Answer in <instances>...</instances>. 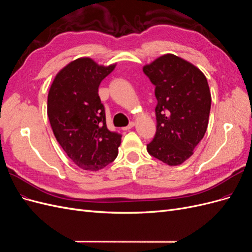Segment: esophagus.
Segmentation results:
<instances>
[{"instance_id": "obj_1", "label": "esophagus", "mask_w": 252, "mask_h": 252, "mask_svg": "<svg viewBox=\"0 0 252 252\" xmlns=\"http://www.w3.org/2000/svg\"><path fill=\"white\" fill-rule=\"evenodd\" d=\"M134 126H135V123H133V121H132V123H129V124H128V126H125V127H123V129H124V131H127V129H131Z\"/></svg>"}]
</instances>
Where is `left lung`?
I'll use <instances>...</instances> for the list:
<instances>
[{"label": "left lung", "mask_w": 252, "mask_h": 252, "mask_svg": "<svg viewBox=\"0 0 252 252\" xmlns=\"http://www.w3.org/2000/svg\"><path fill=\"white\" fill-rule=\"evenodd\" d=\"M155 86L157 131L148 144L150 155L167 165L182 164L203 139L212 95L202 71L174 54H164L143 67Z\"/></svg>", "instance_id": "obj_1"}]
</instances>
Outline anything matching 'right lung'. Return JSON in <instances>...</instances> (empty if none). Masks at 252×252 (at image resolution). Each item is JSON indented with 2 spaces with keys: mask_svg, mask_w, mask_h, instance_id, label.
<instances>
[{
  "mask_svg": "<svg viewBox=\"0 0 252 252\" xmlns=\"http://www.w3.org/2000/svg\"><path fill=\"white\" fill-rule=\"evenodd\" d=\"M115 67L101 66L90 58L77 59L56 74L48 93L47 114L56 140L86 170L101 169L118 155L121 135L108 129L98 95L101 80Z\"/></svg>",
  "mask_w": 252,
  "mask_h": 252,
  "instance_id": "1",
  "label": "right lung"
}]
</instances>
